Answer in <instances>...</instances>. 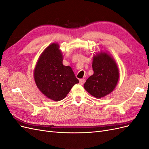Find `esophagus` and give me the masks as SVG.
<instances>
[{
  "label": "esophagus",
  "mask_w": 149,
  "mask_h": 149,
  "mask_svg": "<svg viewBox=\"0 0 149 149\" xmlns=\"http://www.w3.org/2000/svg\"><path fill=\"white\" fill-rule=\"evenodd\" d=\"M84 81H85V79H84V78L80 79H79V84L83 85V84L84 83Z\"/></svg>",
  "instance_id": "obj_1"
}]
</instances>
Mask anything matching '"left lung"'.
<instances>
[{
  "mask_svg": "<svg viewBox=\"0 0 149 149\" xmlns=\"http://www.w3.org/2000/svg\"><path fill=\"white\" fill-rule=\"evenodd\" d=\"M94 73L84 84V88L96 98L104 97L115 89L119 73L114 58L107 52L97 53L93 56Z\"/></svg>",
  "mask_w": 149,
  "mask_h": 149,
  "instance_id": "8db88e82",
  "label": "left lung"
}]
</instances>
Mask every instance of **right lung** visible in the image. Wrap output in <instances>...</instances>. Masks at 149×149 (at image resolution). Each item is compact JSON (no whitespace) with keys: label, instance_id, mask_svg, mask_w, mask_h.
<instances>
[{"label":"right lung","instance_id":"1","mask_svg":"<svg viewBox=\"0 0 149 149\" xmlns=\"http://www.w3.org/2000/svg\"><path fill=\"white\" fill-rule=\"evenodd\" d=\"M59 45L53 43L40 56L34 70L37 86L45 96L55 101H61L71 88L79 83L69 66L63 65V55Z\"/></svg>","mask_w":149,"mask_h":149}]
</instances>
